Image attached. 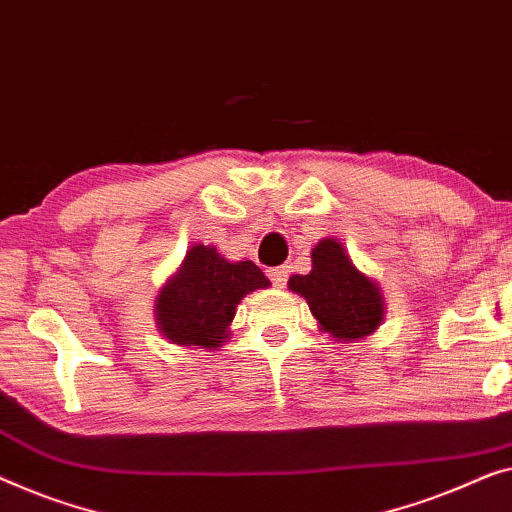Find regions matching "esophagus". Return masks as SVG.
<instances>
[{"label": "esophagus", "instance_id": "1", "mask_svg": "<svg viewBox=\"0 0 512 512\" xmlns=\"http://www.w3.org/2000/svg\"><path fill=\"white\" fill-rule=\"evenodd\" d=\"M268 277H270V281L277 288H284L286 286V279H288V270L284 268V265H281V268H272V270H268Z\"/></svg>", "mask_w": 512, "mask_h": 512}]
</instances>
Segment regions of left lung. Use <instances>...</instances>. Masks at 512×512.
<instances>
[{
    "label": "left lung",
    "mask_w": 512,
    "mask_h": 512,
    "mask_svg": "<svg viewBox=\"0 0 512 512\" xmlns=\"http://www.w3.org/2000/svg\"><path fill=\"white\" fill-rule=\"evenodd\" d=\"M288 288L307 300L321 330L339 342H358L383 321L379 284L355 268L335 238H325L311 249V272L293 274Z\"/></svg>",
    "instance_id": "1"
}]
</instances>
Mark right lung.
<instances>
[{"label": "right lung", "mask_w": 512, "mask_h": 512, "mask_svg": "<svg viewBox=\"0 0 512 512\" xmlns=\"http://www.w3.org/2000/svg\"><path fill=\"white\" fill-rule=\"evenodd\" d=\"M256 263H231L210 244H194L157 295L154 316L161 335L180 346H224L235 307L256 288H268Z\"/></svg>", "instance_id": "1"}]
</instances>
